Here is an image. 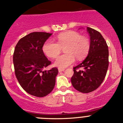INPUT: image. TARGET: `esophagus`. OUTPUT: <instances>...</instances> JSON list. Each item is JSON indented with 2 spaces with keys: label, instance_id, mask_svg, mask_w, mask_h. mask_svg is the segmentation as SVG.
Instances as JSON below:
<instances>
[{
  "label": "esophagus",
  "instance_id": "1",
  "mask_svg": "<svg viewBox=\"0 0 123 123\" xmlns=\"http://www.w3.org/2000/svg\"><path fill=\"white\" fill-rule=\"evenodd\" d=\"M58 72H62V71H65V69H63V68H58Z\"/></svg>",
  "mask_w": 123,
  "mask_h": 123
}]
</instances>
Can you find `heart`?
Listing matches in <instances>:
<instances>
[{"label":"heart","instance_id":"heart-1","mask_svg":"<svg viewBox=\"0 0 123 123\" xmlns=\"http://www.w3.org/2000/svg\"><path fill=\"white\" fill-rule=\"evenodd\" d=\"M57 42L48 39L43 44L42 50L47 57L55 58L65 48L64 54L57 58L55 65L60 68H65L72 65L75 58L82 60L88 54L90 42L88 38L74 31H67L57 36Z\"/></svg>","mask_w":123,"mask_h":123}]
</instances>
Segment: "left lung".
Returning a JSON list of instances; mask_svg holds the SVG:
<instances>
[{"instance_id": "8db88e82", "label": "left lung", "mask_w": 123, "mask_h": 123, "mask_svg": "<svg viewBox=\"0 0 123 123\" xmlns=\"http://www.w3.org/2000/svg\"><path fill=\"white\" fill-rule=\"evenodd\" d=\"M90 35L91 46L88 55L78 66L73 68L71 77L73 87L82 93L92 92L101 85L109 66V49L102 35L94 29L87 27ZM83 67L84 70H79Z\"/></svg>"}]
</instances>
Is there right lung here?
Returning <instances> with one entry per match:
<instances>
[{
  "mask_svg": "<svg viewBox=\"0 0 123 123\" xmlns=\"http://www.w3.org/2000/svg\"><path fill=\"white\" fill-rule=\"evenodd\" d=\"M52 34L34 32L20 39L13 54L16 77L29 94L43 97L51 93L55 84L57 68L43 71L51 64L42 50L43 44Z\"/></svg>",
  "mask_w": 123,
  "mask_h": 123,
  "instance_id": "add662e5",
  "label": "right lung"
}]
</instances>
